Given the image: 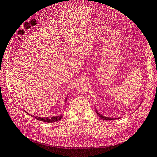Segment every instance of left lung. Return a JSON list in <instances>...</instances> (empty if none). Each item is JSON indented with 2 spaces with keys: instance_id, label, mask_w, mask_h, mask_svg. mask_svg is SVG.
Returning a JSON list of instances; mask_svg holds the SVG:
<instances>
[{
  "instance_id": "obj_1",
  "label": "left lung",
  "mask_w": 157,
  "mask_h": 157,
  "mask_svg": "<svg viewBox=\"0 0 157 157\" xmlns=\"http://www.w3.org/2000/svg\"><path fill=\"white\" fill-rule=\"evenodd\" d=\"M96 112H97V115H98V116H99L100 117H101L102 119H103V120H114V118H110V117H105V116H102V115H101L100 113H99L98 112H97V111H96ZM116 119H117V118H116Z\"/></svg>"
}]
</instances>
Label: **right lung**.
<instances>
[{"label":"right lung","instance_id":"obj_1","mask_svg":"<svg viewBox=\"0 0 157 157\" xmlns=\"http://www.w3.org/2000/svg\"><path fill=\"white\" fill-rule=\"evenodd\" d=\"M31 116L35 117V118H36V119L39 121H44V122L52 123V122H56V121H58L60 120L62 117V115H60V116L52 117H36V116Z\"/></svg>","mask_w":157,"mask_h":157}]
</instances>
